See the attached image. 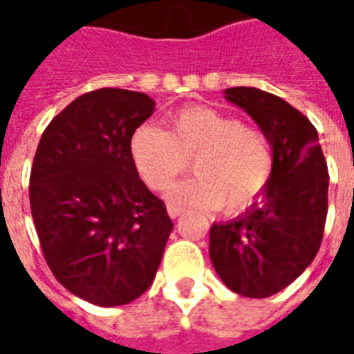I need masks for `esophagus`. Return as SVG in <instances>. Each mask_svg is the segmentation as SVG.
Wrapping results in <instances>:
<instances>
[{
    "label": "esophagus",
    "mask_w": 354,
    "mask_h": 354,
    "mask_svg": "<svg viewBox=\"0 0 354 354\" xmlns=\"http://www.w3.org/2000/svg\"><path fill=\"white\" fill-rule=\"evenodd\" d=\"M167 212H169L170 218H178V216L184 212V208L176 207V205H169V207H167Z\"/></svg>",
    "instance_id": "esophagus-1"
}]
</instances>
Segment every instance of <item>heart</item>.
I'll list each match as a JSON object with an SVG mask.
<instances>
[{"label":"heart","instance_id":"obj_1","mask_svg":"<svg viewBox=\"0 0 354 354\" xmlns=\"http://www.w3.org/2000/svg\"><path fill=\"white\" fill-rule=\"evenodd\" d=\"M132 161L151 189L169 187L189 169L197 178L174 185L167 199L182 207L239 212L250 207L273 178L271 142L260 129L214 108L193 106L172 113L167 131L140 124L131 138Z\"/></svg>","mask_w":354,"mask_h":354}]
</instances>
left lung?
Instances as JSON below:
<instances>
[{"label": "left lung", "instance_id": "left-lung-1", "mask_svg": "<svg viewBox=\"0 0 354 354\" xmlns=\"http://www.w3.org/2000/svg\"><path fill=\"white\" fill-rule=\"evenodd\" d=\"M271 142L273 178L245 214L210 227V261L223 284L246 297L286 288L319 252L328 212V167L319 134L294 106L254 87L225 88Z\"/></svg>", "mask_w": 354, "mask_h": 354}]
</instances>
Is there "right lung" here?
<instances>
[{"label": "right lung", "instance_id": "add662e5", "mask_svg": "<svg viewBox=\"0 0 354 354\" xmlns=\"http://www.w3.org/2000/svg\"><path fill=\"white\" fill-rule=\"evenodd\" d=\"M153 111L155 102L136 91L81 94L35 151L30 207L43 256L66 290L93 305L142 296L174 227L131 153L132 132Z\"/></svg>", "mask_w": 354, "mask_h": 354}]
</instances>
